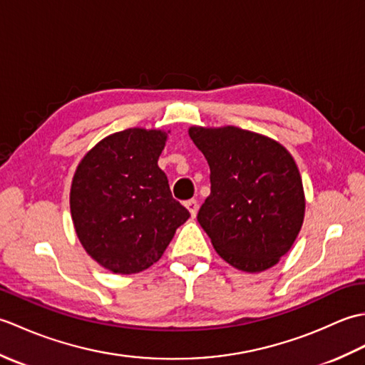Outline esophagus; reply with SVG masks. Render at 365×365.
Masks as SVG:
<instances>
[{"label":"esophagus","instance_id":"obj_1","mask_svg":"<svg viewBox=\"0 0 365 365\" xmlns=\"http://www.w3.org/2000/svg\"><path fill=\"white\" fill-rule=\"evenodd\" d=\"M185 207L188 208L190 215L192 216V218H195V216L197 215V208H199L197 200H196V199H190V200H187V202H185Z\"/></svg>","mask_w":365,"mask_h":365}]
</instances>
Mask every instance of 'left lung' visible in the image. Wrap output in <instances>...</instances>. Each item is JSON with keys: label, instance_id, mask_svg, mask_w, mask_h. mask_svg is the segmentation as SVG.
<instances>
[{"label": "left lung", "instance_id": "8db88e82", "mask_svg": "<svg viewBox=\"0 0 365 365\" xmlns=\"http://www.w3.org/2000/svg\"><path fill=\"white\" fill-rule=\"evenodd\" d=\"M210 166V196L197 221L229 265L260 273L290 251L304 221L297 163L274 139L238 127H190Z\"/></svg>", "mask_w": 365, "mask_h": 365}]
</instances>
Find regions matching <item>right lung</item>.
Listing matches in <instances>:
<instances>
[{
  "instance_id": "right-lung-1",
  "label": "right lung",
  "mask_w": 365,
  "mask_h": 365,
  "mask_svg": "<svg viewBox=\"0 0 365 365\" xmlns=\"http://www.w3.org/2000/svg\"><path fill=\"white\" fill-rule=\"evenodd\" d=\"M168 133L118 131L76 166L71 187L75 232L91 257L115 274L139 273L158 262L177 227L190 218L158 168Z\"/></svg>"
}]
</instances>
